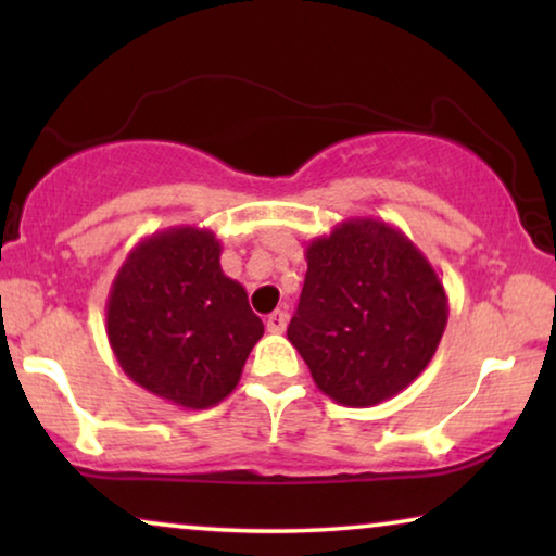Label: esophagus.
<instances>
[{"label":"esophagus","instance_id":"1","mask_svg":"<svg viewBox=\"0 0 556 556\" xmlns=\"http://www.w3.org/2000/svg\"><path fill=\"white\" fill-rule=\"evenodd\" d=\"M288 326V314L286 311H273V314L265 318V329L270 333H283Z\"/></svg>","mask_w":556,"mask_h":556}]
</instances>
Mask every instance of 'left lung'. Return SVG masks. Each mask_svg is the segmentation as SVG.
Wrapping results in <instances>:
<instances>
[{"label": "left lung", "mask_w": 556, "mask_h": 556, "mask_svg": "<svg viewBox=\"0 0 556 556\" xmlns=\"http://www.w3.org/2000/svg\"><path fill=\"white\" fill-rule=\"evenodd\" d=\"M306 263L288 341L318 390L371 407L413 384L447 324L443 280L415 242L382 219L352 217L311 240Z\"/></svg>", "instance_id": "left-lung-1"}]
</instances>
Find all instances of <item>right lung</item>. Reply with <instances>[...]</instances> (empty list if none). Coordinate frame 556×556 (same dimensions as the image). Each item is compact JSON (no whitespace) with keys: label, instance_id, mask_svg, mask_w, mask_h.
I'll return each mask as SVG.
<instances>
[{"label":"right lung","instance_id":"1","mask_svg":"<svg viewBox=\"0 0 556 556\" xmlns=\"http://www.w3.org/2000/svg\"><path fill=\"white\" fill-rule=\"evenodd\" d=\"M219 253L204 227L149 235L128 253L105 301V333L126 377L185 409L223 402L263 337L245 288L225 276Z\"/></svg>","mask_w":556,"mask_h":556}]
</instances>
